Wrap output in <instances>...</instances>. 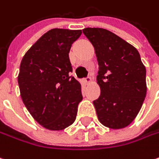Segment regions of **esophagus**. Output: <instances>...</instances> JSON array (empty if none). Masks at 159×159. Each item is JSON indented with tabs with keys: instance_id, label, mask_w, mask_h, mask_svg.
Instances as JSON below:
<instances>
[{
	"instance_id": "esophagus-1",
	"label": "esophagus",
	"mask_w": 159,
	"mask_h": 159,
	"mask_svg": "<svg viewBox=\"0 0 159 159\" xmlns=\"http://www.w3.org/2000/svg\"><path fill=\"white\" fill-rule=\"evenodd\" d=\"M84 82L85 84H90V83L92 82V78L89 76V77H87V78H85V79H84Z\"/></svg>"
}]
</instances>
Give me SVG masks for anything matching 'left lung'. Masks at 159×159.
Instances as JSON below:
<instances>
[{
	"label": "left lung",
	"mask_w": 159,
	"mask_h": 159,
	"mask_svg": "<svg viewBox=\"0 0 159 159\" xmlns=\"http://www.w3.org/2000/svg\"><path fill=\"white\" fill-rule=\"evenodd\" d=\"M83 33L94 47L99 64L100 97L93 101L98 119L111 129H122L134 120L146 97V68L133 45L103 28Z\"/></svg>",
	"instance_id": "8db88e82"
}]
</instances>
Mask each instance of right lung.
Instances as JSON below:
<instances>
[{
  "instance_id": "obj_1",
  "label": "right lung",
  "mask_w": 159,
  "mask_h": 159,
  "mask_svg": "<svg viewBox=\"0 0 159 159\" xmlns=\"http://www.w3.org/2000/svg\"><path fill=\"white\" fill-rule=\"evenodd\" d=\"M81 34L82 30L52 29L21 60L17 82L22 100L34 120L48 130L71 125L83 100L81 84L71 75L68 56Z\"/></svg>"
}]
</instances>
